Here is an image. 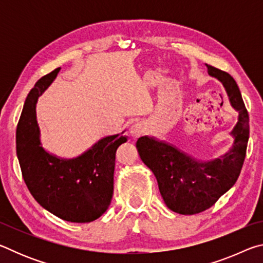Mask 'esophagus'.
I'll return each instance as SVG.
<instances>
[{
    "mask_svg": "<svg viewBox=\"0 0 263 263\" xmlns=\"http://www.w3.org/2000/svg\"><path fill=\"white\" fill-rule=\"evenodd\" d=\"M146 130V126L145 124L142 122H136L133 123L131 127H130V135L133 137V138H138L140 137L142 133L145 132Z\"/></svg>",
    "mask_w": 263,
    "mask_h": 263,
    "instance_id": "esophagus-1",
    "label": "esophagus"
}]
</instances>
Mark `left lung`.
<instances>
[{
    "instance_id": "1",
    "label": "left lung",
    "mask_w": 263,
    "mask_h": 263,
    "mask_svg": "<svg viewBox=\"0 0 263 263\" xmlns=\"http://www.w3.org/2000/svg\"><path fill=\"white\" fill-rule=\"evenodd\" d=\"M206 67L209 75L222 83L231 105L239 114L231 131L232 147L219 158L202 161L154 137H140L136 144L142 162L158 181L166 205L180 215H195L211 208L237 182L246 157L249 117L238 84L229 73Z\"/></svg>"
}]
</instances>
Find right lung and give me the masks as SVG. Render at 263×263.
Returning a JSON list of instances; mask_svg holds the SVG:
<instances>
[{
  "mask_svg": "<svg viewBox=\"0 0 263 263\" xmlns=\"http://www.w3.org/2000/svg\"><path fill=\"white\" fill-rule=\"evenodd\" d=\"M60 68L31 89L16 130V152L31 195L48 212L72 222H90L108 210L114 194L116 151L127 137L108 136L73 159L59 158L42 146L35 105Z\"/></svg>",
  "mask_w": 263,
  "mask_h": 263,
  "instance_id": "right-lung-1",
  "label": "right lung"
}]
</instances>
